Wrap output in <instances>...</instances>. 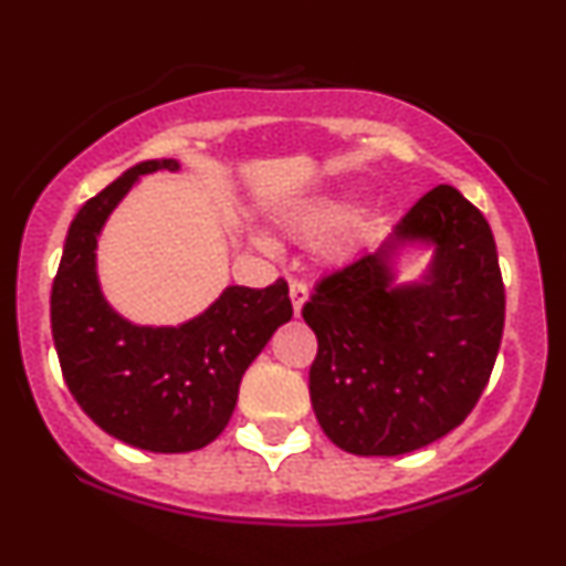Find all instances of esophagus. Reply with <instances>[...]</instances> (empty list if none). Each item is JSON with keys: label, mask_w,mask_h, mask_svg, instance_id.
<instances>
[{"label": "esophagus", "mask_w": 566, "mask_h": 566, "mask_svg": "<svg viewBox=\"0 0 566 566\" xmlns=\"http://www.w3.org/2000/svg\"><path fill=\"white\" fill-rule=\"evenodd\" d=\"M290 298H293L295 314H301L303 303H306V298H308L306 282H301V279H290Z\"/></svg>", "instance_id": "obj_1"}]
</instances>
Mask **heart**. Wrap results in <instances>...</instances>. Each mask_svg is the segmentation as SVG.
Returning <instances> with one entry per match:
<instances>
[{
    "mask_svg": "<svg viewBox=\"0 0 566 566\" xmlns=\"http://www.w3.org/2000/svg\"><path fill=\"white\" fill-rule=\"evenodd\" d=\"M344 217H347V206L338 200H314L290 217V228L301 235H317L336 228Z\"/></svg>",
    "mask_w": 566,
    "mask_h": 566,
    "instance_id": "1",
    "label": "heart"
}]
</instances>
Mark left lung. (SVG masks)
I'll return each instance as SVG.
<instances>
[{
    "label": "left lung",
    "mask_w": 566,
    "mask_h": 566,
    "mask_svg": "<svg viewBox=\"0 0 566 566\" xmlns=\"http://www.w3.org/2000/svg\"><path fill=\"white\" fill-rule=\"evenodd\" d=\"M431 242L418 285H392L391 252ZM317 336L308 368L314 415L355 455H403L467 420L483 396L504 331V282L491 224L439 184L377 252L317 282L303 306Z\"/></svg>",
    "instance_id": "left-lung-1"
}]
</instances>
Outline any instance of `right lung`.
I'll return each mask as SVG.
<instances>
[{"label": "right lung", "instance_id": "add662e5", "mask_svg": "<svg viewBox=\"0 0 566 566\" xmlns=\"http://www.w3.org/2000/svg\"><path fill=\"white\" fill-rule=\"evenodd\" d=\"M154 170H178V163L135 165L75 213L53 279L51 331L64 382L94 423L133 448L189 453L230 423L243 371L293 317V303L276 279L265 290L228 287L178 328L118 317L99 290L94 249L118 200Z\"/></svg>", "mask_w": 566, "mask_h": 566}]
</instances>
